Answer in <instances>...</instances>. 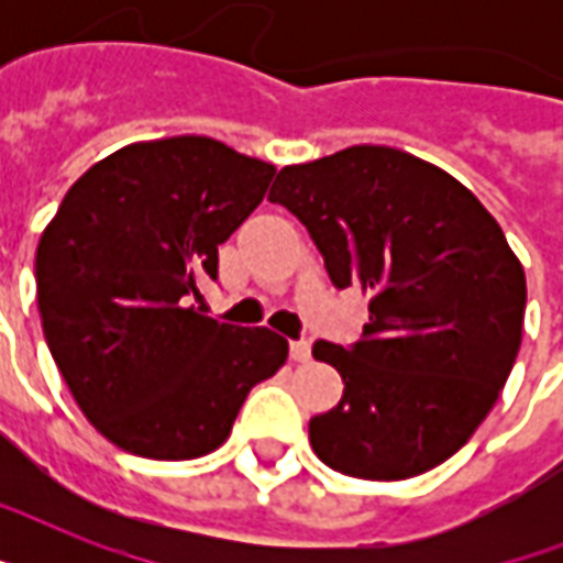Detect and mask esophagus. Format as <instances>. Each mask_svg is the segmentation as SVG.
I'll use <instances>...</instances> for the list:
<instances>
[{"instance_id": "esophagus-1", "label": "esophagus", "mask_w": 563, "mask_h": 563, "mask_svg": "<svg viewBox=\"0 0 563 563\" xmlns=\"http://www.w3.org/2000/svg\"><path fill=\"white\" fill-rule=\"evenodd\" d=\"M289 353L295 362H307L309 360V342L307 339H298V342L289 344Z\"/></svg>"}]
</instances>
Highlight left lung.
Instances as JSON below:
<instances>
[{"mask_svg":"<svg viewBox=\"0 0 563 563\" xmlns=\"http://www.w3.org/2000/svg\"><path fill=\"white\" fill-rule=\"evenodd\" d=\"M268 201L309 230L335 289L371 295L360 342L312 344L344 383L339 406L309 420L318 459L376 482L446 462L488 418L523 339L526 274L497 219L388 145L286 166Z\"/></svg>","mask_w":563,"mask_h":563,"instance_id":"obj_1","label":"left lung"}]
</instances>
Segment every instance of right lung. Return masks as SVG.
<instances>
[{"instance_id": "obj_1", "label": "right lung", "mask_w": 563, "mask_h": 563, "mask_svg": "<svg viewBox=\"0 0 563 563\" xmlns=\"http://www.w3.org/2000/svg\"><path fill=\"white\" fill-rule=\"evenodd\" d=\"M272 178V163L210 136L134 143L84 172L43 230L34 277L52 360L87 420L128 453H212L247 391L289 356L268 327L189 307L219 280V245Z\"/></svg>"}]
</instances>
